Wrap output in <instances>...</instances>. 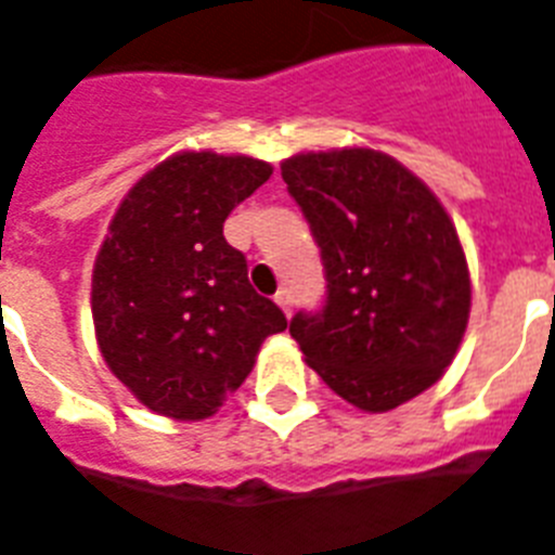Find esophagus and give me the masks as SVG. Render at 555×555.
I'll return each instance as SVG.
<instances>
[{
	"instance_id": "obj_1",
	"label": "esophagus",
	"mask_w": 555,
	"mask_h": 555,
	"mask_svg": "<svg viewBox=\"0 0 555 555\" xmlns=\"http://www.w3.org/2000/svg\"><path fill=\"white\" fill-rule=\"evenodd\" d=\"M276 305L282 307V310H285V315H291V310H293V293L287 291V287H282V291L276 293Z\"/></svg>"
}]
</instances>
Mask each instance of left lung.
I'll return each instance as SVG.
<instances>
[{
  "label": "left lung",
  "instance_id": "left-lung-1",
  "mask_svg": "<svg viewBox=\"0 0 555 555\" xmlns=\"http://www.w3.org/2000/svg\"><path fill=\"white\" fill-rule=\"evenodd\" d=\"M282 177L327 276L324 307L291 321L307 364L364 412L437 384L472 310L463 245L440 199L375 149L287 157Z\"/></svg>",
  "mask_w": 555,
  "mask_h": 555
}]
</instances>
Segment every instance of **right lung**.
Instances as JSON below:
<instances>
[{"instance_id": "right-lung-1", "label": "right lung", "mask_w": 555, "mask_h": 555, "mask_svg": "<svg viewBox=\"0 0 555 555\" xmlns=\"http://www.w3.org/2000/svg\"><path fill=\"white\" fill-rule=\"evenodd\" d=\"M273 175L264 160L180 152L138 180L92 268V321L112 375L152 412L211 417L285 313L250 287L228 214Z\"/></svg>"}]
</instances>
